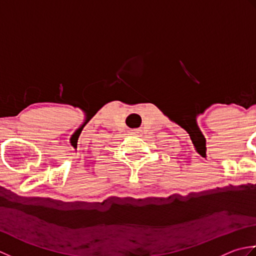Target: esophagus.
Returning <instances> with one entry per match:
<instances>
[{"instance_id":"obj_1","label":"esophagus","mask_w":256,"mask_h":256,"mask_svg":"<svg viewBox=\"0 0 256 256\" xmlns=\"http://www.w3.org/2000/svg\"><path fill=\"white\" fill-rule=\"evenodd\" d=\"M134 133H138V132H134Z\"/></svg>"}]
</instances>
